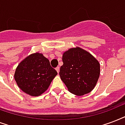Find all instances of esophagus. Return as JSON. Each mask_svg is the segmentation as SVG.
Here are the masks:
<instances>
[{
	"label": "esophagus",
	"mask_w": 125,
	"mask_h": 125,
	"mask_svg": "<svg viewBox=\"0 0 125 125\" xmlns=\"http://www.w3.org/2000/svg\"><path fill=\"white\" fill-rule=\"evenodd\" d=\"M55 70H57V73H59V70H60L59 66H57V67L55 68Z\"/></svg>",
	"instance_id": "obj_1"
}]
</instances>
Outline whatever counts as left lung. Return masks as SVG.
I'll list each match as a JSON object with an SVG mask.
<instances>
[{"mask_svg":"<svg viewBox=\"0 0 125 125\" xmlns=\"http://www.w3.org/2000/svg\"><path fill=\"white\" fill-rule=\"evenodd\" d=\"M61 79L71 93L82 96L91 91L100 76V64L89 53L80 47L70 49L62 55Z\"/></svg>","mask_w":125,"mask_h":125,"instance_id":"obj_1","label":"left lung"}]
</instances>
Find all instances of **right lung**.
Instances as JSON below:
<instances>
[{"instance_id":"obj_1","label":"right lung","mask_w":125,"mask_h":125,"mask_svg":"<svg viewBox=\"0 0 125 125\" xmlns=\"http://www.w3.org/2000/svg\"><path fill=\"white\" fill-rule=\"evenodd\" d=\"M57 74L49 60L39 53L32 54L21 61L15 70L14 78L23 92L37 96L44 93Z\"/></svg>"}]
</instances>
